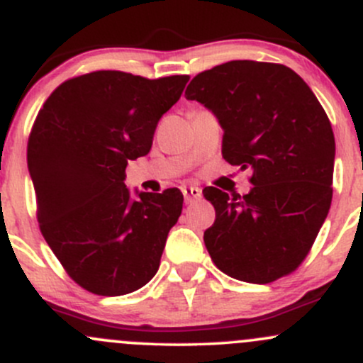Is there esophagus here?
<instances>
[{
	"label": "esophagus",
	"instance_id": "34e87169",
	"mask_svg": "<svg viewBox=\"0 0 363 363\" xmlns=\"http://www.w3.org/2000/svg\"><path fill=\"white\" fill-rule=\"evenodd\" d=\"M182 194H184L186 203H194L201 198V189L198 186H184L182 188Z\"/></svg>",
	"mask_w": 363,
	"mask_h": 363
}]
</instances>
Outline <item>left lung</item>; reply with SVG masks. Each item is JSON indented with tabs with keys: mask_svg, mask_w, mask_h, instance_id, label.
I'll list each match as a JSON object with an SVG mask.
<instances>
[{
	"mask_svg": "<svg viewBox=\"0 0 363 363\" xmlns=\"http://www.w3.org/2000/svg\"><path fill=\"white\" fill-rule=\"evenodd\" d=\"M186 98L217 115L224 160L252 170L245 196L206 189L215 222L203 240L213 264L253 284L294 272L333 200L336 145L315 94L289 67L233 60L198 74Z\"/></svg>",
	"mask_w": 363,
	"mask_h": 363,
	"instance_id": "obj_1",
	"label": "left lung"
}]
</instances>
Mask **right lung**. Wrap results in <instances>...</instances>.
I'll list each match as a JSON object with an SVG mask.
<instances>
[{"instance_id": "right-lung-1", "label": "right lung", "mask_w": 363, "mask_h": 363, "mask_svg": "<svg viewBox=\"0 0 363 363\" xmlns=\"http://www.w3.org/2000/svg\"><path fill=\"white\" fill-rule=\"evenodd\" d=\"M189 75L146 79L96 70L60 84L35 117L27 165L43 236L86 291L121 296L160 267L182 193H139L123 184L129 160L148 155L158 121Z\"/></svg>"}]
</instances>
